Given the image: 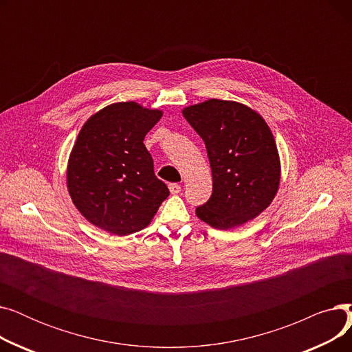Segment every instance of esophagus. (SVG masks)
Wrapping results in <instances>:
<instances>
[{
	"label": "esophagus",
	"instance_id": "obj_1",
	"mask_svg": "<svg viewBox=\"0 0 352 352\" xmlns=\"http://www.w3.org/2000/svg\"><path fill=\"white\" fill-rule=\"evenodd\" d=\"M168 188H170L171 194H179V192H181V186H178V184H175V182L170 184Z\"/></svg>",
	"mask_w": 352,
	"mask_h": 352
}]
</instances>
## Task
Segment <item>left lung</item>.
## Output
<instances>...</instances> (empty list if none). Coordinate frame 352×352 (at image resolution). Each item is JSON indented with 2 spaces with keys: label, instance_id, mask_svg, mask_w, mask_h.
Instances as JSON below:
<instances>
[{
  "label": "left lung",
  "instance_id": "8db88e82",
  "mask_svg": "<svg viewBox=\"0 0 352 352\" xmlns=\"http://www.w3.org/2000/svg\"><path fill=\"white\" fill-rule=\"evenodd\" d=\"M206 142L212 194L195 214L218 230H230L260 215L280 184V158L267 122L234 101L208 100L182 111Z\"/></svg>",
  "mask_w": 352,
  "mask_h": 352
}]
</instances>
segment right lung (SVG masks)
Masks as SVG:
<instances>
[{
    "label": "right lung",
    "mask_w": 352,
    "mask_h": 352,
    "mask_svg": "<svg viewBox=\"0 0 352 352\" xmlns=\"http://www.w3.org/2000/svg\"><path fill=\"white\" fill-rule=\"evenodd\" d=\"M161 116L129 101L108 105L84 124L69 157L67 186L89 223L116 235L137 232L170 195L142 142Z\"/></svg>",
    "instance_id": "1"
}]
</instances>
